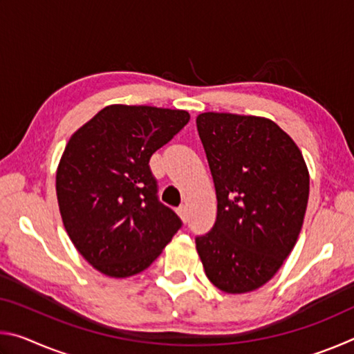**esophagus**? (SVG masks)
<instances>
[{"label":"esophagus","instance_id":"34e87169","mask_svg":"<svg viewBox=\"0 0 354 354\" xmlns=\"http://www.w3.org/2000/svg\"><path fill=\"white\" fill-rule=\"evenodd\" d=\"M178 215L181 217L183 221H187V206H185V205L179 206L178 207Z\"/></svg>","mask_w":354,"mask_h":354}]
</instances>
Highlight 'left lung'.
<instances>
[{
    "instance_id": "1",
    "label": "left lung",
    "mask_w": 354,
    "mask_h": 354,
    "mask_svg": "<svg viewBox=\"0 0 354 354\" xmlns=\"http://www.w3.org/2000/svg\"><path fill=\"white\" fill-rule=\"evenodd\" d=\"M196 128L217 194V218L195 237L196 251L220 290H256L295 247L309 198L308 167L272 120L206 112Z\"/></svg>"
}]
</instances>
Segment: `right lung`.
Returning a JSON list of instances; mask_svg holds the SVG:
<instances>
[{"mask_svg":"<svg viewBox=\"0 0 354 354\" xmlns=\"http://www.w3.org/2000/svg\"><path fill=\"white\" fill-rule=\"evenodd\" d=\"M189 120L185 111L113 104L65 147L56 175L64 226L84 259L107 277L145 270L183 226L158 198L149 159Z\"/></svg>","mask_w":354,"mask_h":354,"instance_id":"right-lung-1","label":"right lung"}]
</instances>
